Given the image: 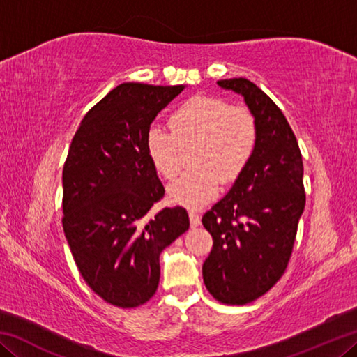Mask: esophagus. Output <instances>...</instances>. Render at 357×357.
Segmentation results:
<instances>
[{"label": "esophagus", "instance_id": "34e87169", "mask_svg": "<svg viewBox=\"0 0 357 357\" xmlns=\"http://www.w3.org/2000/svg\"><path fill=\"white\" fill-rule=\"evenodd\" d=\"M189 219H190V225H192V228H195V227H198L202 223V217H200V214L197 213V211H193V209H190L189 211Z\"/></svg>", "mask_w": 357, "mask_h": 357}]
</instances>
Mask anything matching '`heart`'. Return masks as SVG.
I'll list each match as a JSON object with an SVG mask.
<instances>
[{"mask_svg": "<svg viewBox=\"0 0 357 357\" xmlns=\"http://www.w3.org/2000/svg\"><path fill=\"white\" fill-rule=\"evenodd\" d=\"M170 129L151 126L146 151L162 176L173 179L183 167V149H190L195 168L168 185V197L184 206H198L219 192V179L231 183L255 153L258 124L244 105L197 96L170 118Z\"/></svg>", "mask_w": 357, "mask_h": 357, "instance_id": "b5f03b06", "label": "heart"}]
</instances>
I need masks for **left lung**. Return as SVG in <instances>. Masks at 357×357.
<instances>
[{"mask_svg": "<svg viewBox=\"0 0 357 357\" xmlns=\"http://www.w3.org/2000/svg\"><path fill=\"white\" fill-rule=\"evenodd\" d=\"M217 84L243 96L257 119L258 142L231 189L202 219L214 241L203 282L217 301L244 305L285 273L305 206L304 167L293 130L269 96L247 78Z\"/></svg>", "mask_w": 357, "mask_h": 357, "instance_id": "left-lung-1", "label": "left lung"}]
</instances>
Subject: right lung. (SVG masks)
I'll list each match as a JSON object with an SVG mask.
<instances>
[{"instance_id": "1", "label": "right lung", "mask_w": 357, "mask_h": 357, "mask_svg": "<svg viewBox=\"0 0 357 357\" xmlns=\"http://www.w3.org/2000/svg\"><path fill=\"white\" fill-rule=\"evenodd\" d=\"M184 84L123 83L86 113L63 168V228L84 282L108 304L153 298L162 250L189 229L181 206L148 215L165 189L146 134Z\"/></svg>"}]
</instances>
